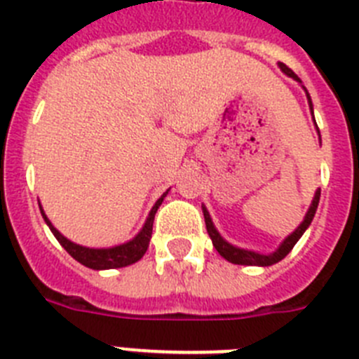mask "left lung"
<instances>
[{"label": "left lung", "mask_w": 359, "mask_h": 359, "mask_svg": "<svg viewBox=\"0 0 359 359\" xmlns=\"http://www.w3.org/2000/svg\"><path fill=\"white\" fill-rule=\"evenodd\" d=\"M280 69L286 73V75H290L291 79H294V81H300V79L294 75L293 69L287 68V66L282 65V62H280ZM307 98H309V95H307ZM309 106H311V111H313L311 98H309ZM318 201H320V190H316L315 199H313V205H311V208L307 210L302 224H300V226H298L297 230H294L293 233H291V236L280 244V248H278L277 252L269 253V255H261V253L248 252V250H241V248H236V246H231V244H228L226 241H223V237L217 233V230H215L214 224H212V219H210V215H208L207 208H203V215H205V224H207L208 236H210L212 243H214V248L217 250L219 255L224 257L228 262H233V264H244V266H271V264H275V262L282 261V259H284V257H286L291 250H293V246L297 244V241L302 237V233L306 231V228L309 226L311 221H313V217H315V212H316V208H318Z\"/></svg>", "instance_id": "left-lung-1"}]
</instances>
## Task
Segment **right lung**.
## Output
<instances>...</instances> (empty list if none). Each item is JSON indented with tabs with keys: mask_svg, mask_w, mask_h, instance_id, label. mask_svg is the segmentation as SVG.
Listing matches in <instances>:
<instances>
[{
	"mask_svg": "<svg viewBox=\"0 0 359 359\" xmlns=\"http://www.w3.org/2000/svg\"><path fill=\"white\" fill-rule=\"evenodd\" d=\"M165 196H167V192H165V194L158 199L156 205L152 207L144 228H142V231L135 237V239L129 241V243L126 244H120V246H115V248H106V250L84 248V246H79V244L72 243V241L66 239L65 236H61V233L52 226V223H50L48 217L44 215L43 210H41V214H43L44 221H46V224L50 226V230L53 231V236L57 237V241L62 244V248H65L66 252L75 259V261L84 264L86 268H91V269L123 268V266L135 264L136 261H140L142 257H144V253L147 252L149 241H151V233H152V223H154V214H156L158 207L161 205Z\"/></svg>",
	"mask_w": 359,
	"mask_h": 359,
	"instance_id": "add662e5",
	"label": "right lung"
}]
</instances>
